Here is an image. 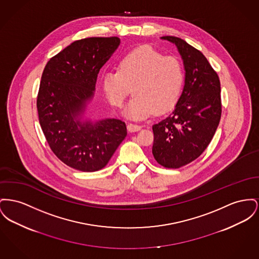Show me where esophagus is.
<instances>
[{
	"label": "esophagus",
	"mask_w": 259,
	"mask_h": 259,
	"mask_svg": "<svg viewBox=\"0 0 259 259\" xmlns=\"http://www.w3.org/2000/svg\"><path fill=\"white\" fill-rule=\"evenodd\" d=\"M127 129L130 132H137V131H140L142 129V126L137 125V124H133V123H129L127 125Z\"/></svg>",
	"instance_id": "obj_1"
}]
</instances>
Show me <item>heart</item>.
I'll use <instances>...</instances> for the list:
<instances>
[{"label": "heart", "instance_id": "heart-1", "mask_svg": "<svg viewBox=\"0 0 259 259\" xmlns=\"http://www.w3.org/2000/svg\"><path fill=\"white\" fill-rule=\"evenodd\" d=\"M184 68L179 60L164 57L152 47L142 46L127 53L117 70L105 73L103 87L108 101L121 107L133 88L134 98L125 115L142 119L153 112L169 111L178 102L184 86Z\"/></svg>", "mask_w": 259, "mask_h": 259}]
</instances>
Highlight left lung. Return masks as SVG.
Masks as SVG:
<instances>
[{
    "label": "left lung",
    "mask_w": 259,
    "mask_h": 259,
    "mask_svg": "<svg viewBox=\"0 0 259 259\" xmlns=\"http://www.w3.org/2000/svg\"><path fill=\"white\" fill-rule=\"evenodd\" d=\"M185 67V85L172 113L152 126L154 159L163 167L180 168L197 159L211 142L221 118L220 80L206 58L174 36Z\"/></svg>",
    "instance_id": "8db88e82"
}]
</instances>
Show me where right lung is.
I'll list each match as a JSON object with an SVG mask.
<instances>
[{"label": "right lung", "instance_id": "1", "mask_svg": "<svg viewBox=\"0 0 259 259\" xmlns=\"http://www.w3.org/2000/svg\"><path fill=\"white\" fill-rule=\"evenodd\" d=\"M120 44L118 37L74 41L44 68L37 96L39 122L53 152L69 167H105L127 135L119 119H87L97 77Z\"/></svg>", "mask_w": 259, "mask_h": 259}]
</instances>
